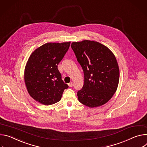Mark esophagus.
<instances>
[{"label":"esophagus","instance_id":"1","mask_svg":"<svg viewBox=\"0 0 147 147\" xmlns=\"http://www.w3.org/2000/svg\"><path fill=\"white\" fill-rule=\"evenodd\" d=\"M68 86H69V87H72V86H73V83L71 82H70L69 84H68Z\"/></svg>","mask_w":147,"mask_h":147}]
</instances>
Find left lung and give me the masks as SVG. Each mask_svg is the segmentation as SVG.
<instances>
[{
  "mask_svg": "<svg viewBox=\"0 0 147 147\" xmlns=\"http://www.w3.org/2000/svg\"><path fill=\"white\" fill-rule=\"evenodd\" d=\"M84 74V85L77 93L79 101L93 108L106 103L116 92L120 73L116 58L105 45L84 40L71 44Z\"/></svg>",
  "mask_w": 147,
  "mask_h": 147,
  "instance_id": "obj_1",
  "label": "left lung"
}]
</instances>
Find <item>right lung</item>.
I'll list each match as a JSON object with an SVG mask.
<instances>
[{
  "mask_svg": "<svg viewBox=\"0 0 147 147\" xmlns=\"http://www.w3.org/2000/svg\"><path fill=\"white\" fill-rule=\"evenodd\" d=\"M71 42L46 43L31 54L24 71L29 94L37 102L51 105L59 102L68 85L63 82L58 65L68 51Z\"/></svg>",
  "mask_w": 147,
  "mask_h": 147,
  "instance_id": "right-lung-1",
  "label": "right lung"
}]
</instances>
